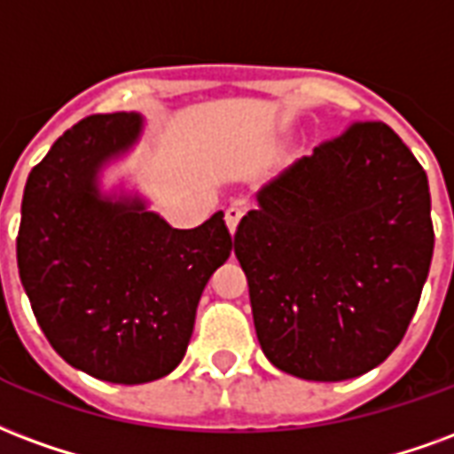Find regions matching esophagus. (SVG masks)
Segmentation results:
<instances>
[{"label": "esophagus", "instance_id": "1", "mask_svg": "<svg viewBox=\"0 0 454 454\" xmlns=\"http://www.w3.org/2000/svg\"><path fill=\"white\" fill-rule=\"evenodd\" d=\"M244 217V210H241L239 205H230L227 207V213H224V223H227V230L234 234L237 231V227H239V220Z\"/></svg>", "mask_w": 454, "mask_h": 454}]
</instances>
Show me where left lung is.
Listing matches in <instances>:
<instances>
[{
    "instance_id": "left-lung-1",
    "label": "left lung",
    "mask_w": 454,
    "mask_h": 454,
    "mask_svg": "<svg viewBox=\"0 0 454 454\" xmlns=\"http://www.w3.org/2000/svg\"><path fill=\"white\" fill-rule=\"evenodd\" d=\"M234 254L266 358L340 382L399 346L433 259L431 191L385 122H353L256 193Z\"/></svg>"
}]
</instances>
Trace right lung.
Returning a JSON list of instances; mask_svg holds the SVG:
<instances>
[{
	"label": "right lung",
	"mask_w": 454,
	"mask_h": 454,
	"mask_svg": "<svg viewBox=\"0 0 454 454\" xmlns=\"http://www.w3.org/2000/svg\"><path fill=\"white\" fill-rule=\"evenodd\" d=\"M137 114L89 115L28 174L16 259L45 339L69 365L142 385L184 360L207 280L231 254L224 213L174 230L101 171L137 145Z\"/></svg>",
	"instance_id": "1"
}]
</instances>
